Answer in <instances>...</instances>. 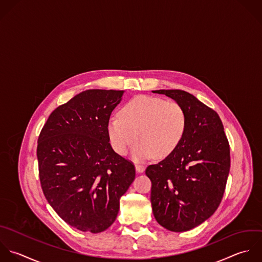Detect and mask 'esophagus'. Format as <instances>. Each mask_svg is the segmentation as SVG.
<instances>
[{
	"label": "esophagus",
	"instance_id": "1",
	"mask_svg": "<svg viewBox=\"0 0 262 262\" xmlns=\"http://www.w3.org/2000/svg\"><path fill=\"white\" fill-rule=\"evenodd\" d=\"M136 170H137L138 172H144L145 166L142 165V164H136Z\"/></svg>",
	"mask_w": 262,
	"mask_h": 262
}]
</instances>
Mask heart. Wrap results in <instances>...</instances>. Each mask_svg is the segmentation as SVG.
Here are the masks:
<instances>
[{"label":"heart","mask_w":262,"mask_h":262,"mask_svg":"<svg viewBox=\"0 0 262 262\" xmlns=\"http://www.w3.org/2000/svg\"><path fill=\"white\" fill-rule=\"evenodd\" d=\"M186 129L187 114L180 103L146 95L130 99L107 124L116 153L124 155L138 140L132 151L136 161L168 156L182 142Z\"/></svg>","instance_id":"b5f03b06"}]
</instances>
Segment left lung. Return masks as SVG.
I'll return each mask as SVG.
<instances>
[{
    "mask_svg": "<svg viewBox=\"0 0 262 262\" xmlns=\"http://www.w3.org/2000/svg\"><path fill=\"white\" fill-rule=\"evenodd\" d=\"M153 93L173 99L187 114V129L180 145L146 169L157 223L171 232H186L219 208L231 167L230 144L219 114L196 97L181 90Z\"/></svg>",
    "mask_w": 262,
    "mask_h": 262,
    "instance_id": "8db88e82",
    "label": "left lung"
}]
</instances>
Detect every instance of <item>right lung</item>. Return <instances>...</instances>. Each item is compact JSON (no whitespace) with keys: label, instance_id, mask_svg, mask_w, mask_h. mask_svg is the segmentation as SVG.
Returning <instances> with one entry per match:
<instances>
[{"label":"right lung","instance_id":"1","mask_svg":"<svg viewBox=\"0 0 262 262\" xmlns=\"http://www.w3.org/2000/svg\"><path fill=\"white\" fill-rule=\"evenodd\" d=\"M122 94L84 91L57 107L38 136L43 195L66 224L82 232L101 233L114 223L136 177L134 163L113 151L107 132Z\"/></svg>","mask_w":262,"mask_h":262}]
</instances>
